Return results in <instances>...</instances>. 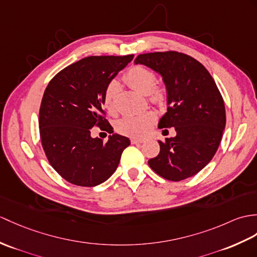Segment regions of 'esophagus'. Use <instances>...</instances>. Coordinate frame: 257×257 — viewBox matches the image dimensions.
Here are the masks:
<instances>
[{
  "label": "esophagus",
  "instance_id": "obj_1",
  "mask_svg": "<svg viewBox=\"0 0 257 257\" xmlns=\"http://www.w3.org/2000/svg\"><path fill=\"white\" fill-rule=\"evenodd\" d=\"M145 142V139H138V138H133L131 139V143H134V145H139V143Z\"/></svg>",
  "mask_w": 257,
  "mask_h": 257
}]
</instances>
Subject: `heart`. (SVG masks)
Here are the masks:
<instances>
[{
	"mask_svg": "<svg viewBox=\"0 0 257 257\" xmlns=\"http://www.w3.org/2000/svg\"><path fill=\"white\" fill-rule=\"evenodd\" d=\"M124 80L136 91L141 94L150 95L151 101L156 104H162L165 99L164 92L156 87L157 75L151 69L143 65L131 67L124 74ZM118 84L116 81H111L107 84L103 101L108 112H114L116 109V96L118 93ZM157 116L153 111H146L139 115H127L119 119L116 122V130L119 134L129 137H142L148 134L153 123L156 122Z\"/></svg>",
	"mask_w": 257,
	"mask_h": 257,
	"instance_id": "b5f03b06",
	"label": "heart"
}]
</instances>
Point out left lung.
<instances>
[{"instance_id": "8db88e82", "label": "left lung", "mask_w": 257, "mask_h": 257, "mask_svg": "<svg viewBox=\"0 0 257 257\" xmlns=\"http://www.w3.org/2000/svg\"><path fill=\"white\" fill-rule=\"evenodd\" d=\"M135 63L162 76L168 111L159 128L176 131L174 138L159 141V156L149 160V165L168 181L194 176L212 160L225 127L224 103L216 82L199 61L182 52L143 53Z\"/></svg>"}]
</instances>
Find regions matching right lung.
<instances>
[{"label": "right lung", "mask_w": 257, "mask_h": 257, "mask_svg": "<svg viewBox=\"0 0 257 257\" xmlns=\"http://www.w3.org/2000/svg\"><path fill=\"white\" fill-rule=\"evenodd\" d=\"M134 55L92 56L68 65L53 76L39 109V133L46 157L58 174L71 184L94 187L114 174L127 137L113 134L104 144L90 129L114 133L103 109L104 91L133 60Z\"/></svg>", "instance_id": "right-lung-1"}]
</instances>
